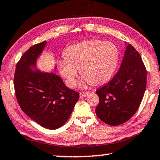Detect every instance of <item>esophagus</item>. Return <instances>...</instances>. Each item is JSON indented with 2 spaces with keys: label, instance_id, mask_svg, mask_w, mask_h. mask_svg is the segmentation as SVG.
<instances>
[{
  "label": "esophagus",
  "instance_id": "1",
  "mask_svg": "<svg viewBox=\"0 0 160 160\" xmlns=\"http://www.w3.org/2000/svg\"><path fill=\"white\" fill-rule=\"evenodd\" d=\"M89 94H90L89 92H80V95L81 97H87Z\"/></svg>",
  "mask_w": 160,
  "mask_h": 160
}]
</instances>
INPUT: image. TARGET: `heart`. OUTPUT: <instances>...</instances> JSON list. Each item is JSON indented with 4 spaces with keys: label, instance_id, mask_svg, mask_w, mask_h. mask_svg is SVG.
I'll use <instances>...</instances> for the list:
<instances>
[{
    "label": "heart",
    "instance_id": "1",
    "mask_svg": "<svg viewBox=\"0 0 160 160\" xmlns=\"http://www.w3.org/2000/svg\"><path fill=\"white\" fill-rule=\"evenodd\" d=\"M118 49L111 42L90 39L67 48L65 60L59 62V72L69 87L75 84L77 70L83 78L82 85L88 82L99 86L111 79L118 60Z\"/></svg>",
    "mask_w": 160,
    "mask_h": 160
}]
</instances>
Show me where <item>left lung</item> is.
<instances>
[{
	"label": "left lung",
	"mask_w": 160,
	"mask_h": 160,
	"mask_svg": "<svg viewBox=\"0 0 160 160\" xmlns=\"http://www.w3.org/2000/svg\"><path fill=\"white\" fill-rule=\"evenodd\" d=\"M146 85L147 70L142 57L128 44L118 72L96 90L100 98L95 109L97 116L111 126L126 122L139 108Z\"/></svg>",
	"instance_id": "1"
}]
</instances>
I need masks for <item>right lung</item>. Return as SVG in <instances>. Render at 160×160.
<instances>
[{
	"label": "right lung",
	"instance_id": "add662e5",
	"mask_svg": "<svg viewBox=\"0 0 160 160\" xmlns=\"http://www.w3.org/2000/svg\"><path fill=\"white\" fill-rule=\"evenodd\" d=\"M47 43L35 44L23 54L16 65L13 84L21 110L38 124L54 130L68 120L79 92L67 87L55 73L37 68V59Z\"/></svg>",
	"mask_w": 160,
	"mask_h": 160
}]
</instances>
